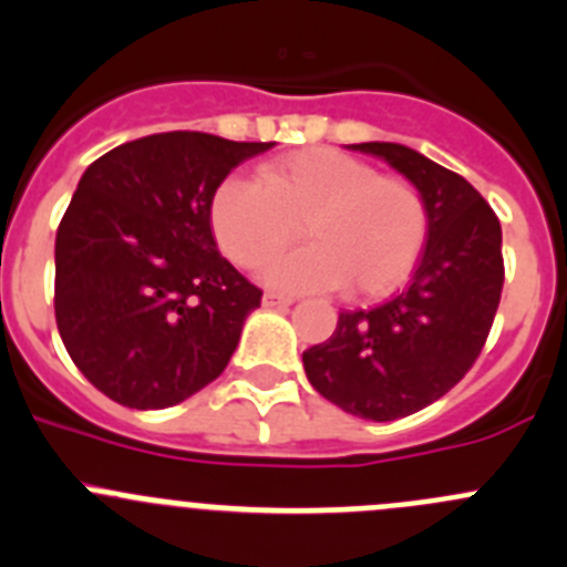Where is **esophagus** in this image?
<instances>
[{
  "mask_svg": "<svg viewBox=\"0 0 567 567\" xmlns=\"http://www.w3.org/2000/svg\"><path fill=\"white\" fill-rule=\"evenodd\" d=\"M262 305H266V307H288V305H293V299H290V296H282V293H274V290H268V293L262 296Z\"/></svg>",
  "mask_w": 567,
  "mask_h": 567,
  "instance_id": "esophagus-1",
  "label": "esophagus"
}]
</instances>
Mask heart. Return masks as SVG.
Here are the masks:
<instances>
[{"label":"heart","instance_id":"obj_1","mask_svg":"<svg viewBox=\"0 0 567 567\" xmlns=\"http://www.w3.org/2000/svg\"><path fill=\"white\" fill-rule=\"evenodd\" d=\"M310 249L277 262L268 282L285 290L343 288L382 299L412 274L430 216L415 185L327 146L260 166L257 183L221 179L210 199L218 249L240 268L268 266L299 238Z\"/></svg>","mask_w":567,"mask_h":567}]
</instances>
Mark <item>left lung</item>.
<instances>
[{
	"label": "left lung",
	"mask_w": 567,
	"mask_h": 567,
	"mask_svg": "<svg viewBox=\"0 0 567 567\" xmlns=\"http://www.w3.org/2000/svg\"><path fill=\"white\" fill-rule=\"evenodd\" d=\"M423 196L430 229L410 285L371 310H343L301 354L312 388L365 421H395L446 395L482 354L504 285L502 224L460 174L401 144H351Z\"/></svg>",
	"instance_id": "1"
}]
</instances>
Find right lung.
I'll return each instance as SVG.
<instances>
[{
    "instance_id": "1",
    "label": "right lung",
    "mask_w": 567,
    "mask_h": 567,
    "mask_svg": "<svg viewBox=\"0 0 567 567\" xmlns=\"http://www.w3.org/2000/svg\"><path fill=\"white\" fill-rule=\"evenodd\" d=\"M271 146L161 132L85 168L54 240V318L107 399L163 410L221 377L262 290L218 251L210 199Z\"/></svg>"
}]
</instances>
